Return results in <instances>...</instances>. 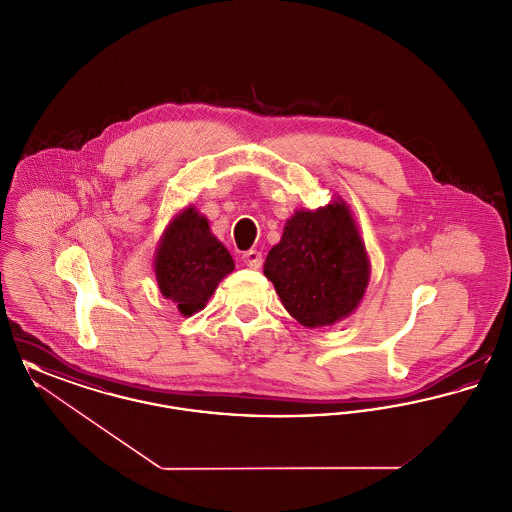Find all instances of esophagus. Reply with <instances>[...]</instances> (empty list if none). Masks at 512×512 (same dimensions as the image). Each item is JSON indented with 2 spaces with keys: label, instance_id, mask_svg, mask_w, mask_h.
I'll return each instance as SVG.
<instances>
[{
  "label": "esophagus",
  "instance_id": "1",
  "mask_svg": "<svg viewBox=\"0 0 512 512\" xmlns=\"http://www.w3.org/2000/svg\"><path fill=\"white\" fill-rule=\"evenodd\" d=\"M244 263L249 268L261 267V265H263V255H261V251H257V249H251V251H245Z\"/></svg>",
  "mask_w": 512,
  "mask_h": 512
}]
</instances>
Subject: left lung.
I'll return each instance as SVG.
<instances>
[{
    "mask_svg": "<svg viewBox=\"0 0 512 512\" xmlns=\"http://www.w3.org/2000/svg\"><path fill=\"white\" fill-rule=\"evenodd\" d=\"M263 272L305 328L332 326L355 313L370 282V259L349 205L338 197L315 211L297 209Z\"/></svg>",
    "mask_w": 512,
    "mask_h": 512,
    "instance_id": "left-lung-1",
    "label": "left lung"
}]
</instances>
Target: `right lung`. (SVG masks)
I'll list each match as a JSON object with an SVG mask.
<instances>
[{"label":"right lung","mask_w":512,"mask_h":512,"mask_svg":"<svg viewBox=\"0 0 512 512\" xmlns=\"http://www.w3.org/2000/svg\"><path fill=\"white\" fill-rule=\"evenodd\" d=\"M153 270L161 295L171 299L182 317H192L234 270V259L211 232L207 217L188 205L167 224Z\"/></svg>","instance_id":"obj_1"}]
</instances>
